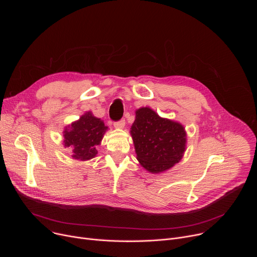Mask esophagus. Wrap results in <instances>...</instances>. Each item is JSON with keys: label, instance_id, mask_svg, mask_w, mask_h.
Segmentation results:
<instances>
[{"label": "esophagus", "instance_id": "obj_1", "mask_svg": "<svg viewBox=\"0 0 257 257\" xmlns=\"http://www.w3.org/2000/svg\"><path fill=\"white\" fill-rule=\"evenodd\" d=\"M114 126H115L116 128H118V129L124 128V126H125V120L122 119V120H120V121H118V122H115Z\"/></svg>", "mask_w": 257, "mask_h": 257}]
</instances>
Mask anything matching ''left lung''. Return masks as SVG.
<instances>
[{
  "label": "left lung",
  "mask_w": 257,
  "mask_h": 257,
  "mask_svg": "<svg viewBox=\"0 0 257 257\" xmlns=\"http://www.w3.org/2000/svg\"><path fill=\"white\" fill-rule=\"evenodd\" d=\"M135 114L130 133L140 165L157 174L179 163L186 150L184 127L160 117L151 107H140Z\"/></svg>",
  "instance_id": "1"
}]
</instances>
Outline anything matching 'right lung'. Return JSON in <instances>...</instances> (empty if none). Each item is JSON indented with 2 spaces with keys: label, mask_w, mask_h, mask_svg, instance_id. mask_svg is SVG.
Here are the masks:
<instances>
[{
  "label": "right lung",
  "mask_w": 257,
  "mask_h": 257,
  "mask_svg": "<svg viewBox=\"0 0 257 257\" xmlns=\"http://www.w3.org/2000/svg\"><path fill=\"white\" fill-rule=\"evenodd\" d=\"M106 130L107 127L100 119L87 112L78 121L65 128L64 145L73 149V159L88 161L96 156V145L100 144Z\"/></svg>",
  "instance_id": "add662e5"
}]
</instances>
